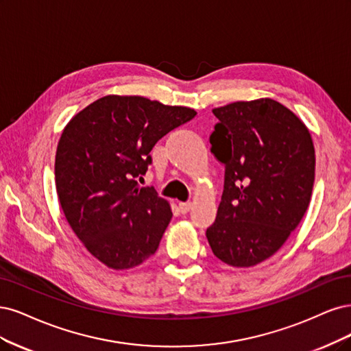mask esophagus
I'll list each match as a JSON object with an SVG mask.
<instances>
[{
    "label": "esophagus",
    "mask_w": 351,
    "mask_h": 351,
    "mask_svg": "<svg viewBox=\"0 0 351 351\" xmlns=\"http://www.w3.org/2000/svg\"><path fill=\"white\" fill-rule=\"evenodd\" d=\"M191 207H192V202H179V210L182 214L188 213L191 210Z\"/></svg>",
    "instance_id": "obj_1"
}]
</instances>
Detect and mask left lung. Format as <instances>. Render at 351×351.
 <instances>
[{
  "mask_svg": "<svg viewBox=\"0 0 351 351\" xmlns=\"http://www.w3.org/2000/svg\"><path fill=\"white\" fill-rule=\"evenodd\" d=\"M211 153L224 165L217 217L206 232L213 254L232 267L274 255L308 210L315 149L304 123L273 99L213 109Z\"/></svg>",
  "mask_w": 351,
  "mask_h": 351,
  "instance_id": "left-lung-1",
  "label": "left lung"
}]
</instances>
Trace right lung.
Listing matches in <instances>:
<instances>
[{
  "label": "right lung",
  "mask_w": 351,
  "mask_h": 351,
  "mask_svg": "<svg viewBox=\"0 0 351 351\" xmlns=\"http://www.w3.org/2000/svg\"><path fill=\"white\" fill-rule=\"evenodd\" d=\"M197 112L141 96H105L62 131L55 185L65 219L87 251L114 269L144 263L172 219L153 186H141L150 152Z\"/></svg>",
  "instance_id": "right-lung-1"
}]
</instances>
